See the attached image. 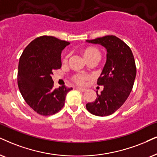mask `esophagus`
I'll use <instances>...</instances> for the list:
<instances>
[{"instance_id":"1","label":"esophagus","mask_w":157,"mask_h":157,"mask_svg":"<svg viewBox=\"0 0 157 157\" xmlns=\"http://www.w3.org/2000/svg\"><path fill=\"white\" fill-rule=\"evenodd\" d=\"M76 89H77V90L81 91V92H85V91H86V89L82 88H79V87H76Z\"/></svg>"}]
</instances>
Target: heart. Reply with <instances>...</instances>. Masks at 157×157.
Segmentation results:
<instances>
[{
  "label": "heart",
  "mask_w": 157,
  "mask_h": 157,
  "mask_svg": "<svg viewBox=\"0 0 157 157\" xmlns=\"http://www.w3.org/2000/svg\"><path fill=\"white\" fill-rule=\"evenodd\" d=\"M83 56L85 58L86 60L92 58L93 56H100V52L98 50H97L96 48L93 47H88L86 48L84 51H83ZM64 61H67V56L65 57L64 59ZM90 78L89 75H81V74H77L75 75V76H73L72 80L75 81V82L77 83L79 85H84L87 80Z\"/></svg>",
  "instance_id": "heart-1"
}]
</instances>
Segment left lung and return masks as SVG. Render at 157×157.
Here are the masks:
<instances>
[{
	"mask_svg": "<svg viewBox=\"0 0 157 157\" xmlns=\"http://www.w3.org/2000/svg\"><path fill=\"white\" fill-rule=\"evenodd\" d=\"M106 49V61L97 84L103 85L101 93L96 91L95 101L88 103L86 109L92 114L105 117L112 114L128 99L133 87L136 67L130 47L114 35L86 40Z\"/></svg>",
	"mask_w": 157,
	"mask_h": 157,
	"instance_id": "left-lung-1",
	"label": "left lung"
}]
</instances>
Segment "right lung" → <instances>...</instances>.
<instances>
[{"mask_svg":"<svg viewBox=\"0 0 157 157\" xmlns=\"http://www.w3.org/2000/svg\"><path fill=\"white\" fill-rule=\"evenodd\" d=\"M69 44L43 35L32 41L19 59L18 87L26 103L37 114L50 116L59 112L67 93L72 90L65 85L53 88L51 77L54 69L61 68V51Z\"/></svg>","mask_w":157,"mask_h":157,"instance_id":"right-lung-1","label":"right lung"}]
</instances>
